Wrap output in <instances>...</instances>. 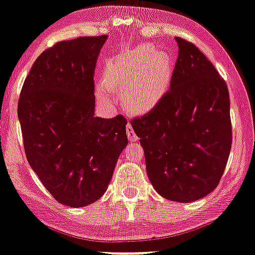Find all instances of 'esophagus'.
Segmentation results:
<instances>
[{"label": "esophagus", "mask_w": 255, "mask_h": 255, "mask_svg": "<svg viewBox=\"0 0 255 255\" xmlns=\"http://www.w3.org/2000/svg\"><path fill=\"white\" fill-rule=\"evenodd\" d=\"M127 135H128V138L129 140H137V135H136V132L134 131V129H132L131 125L130 124H127Z\"/></svg>", "instance_id": "1"}]
</instances>
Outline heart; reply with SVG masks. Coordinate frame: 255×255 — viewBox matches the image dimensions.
<instances>
[{"mask_svg": "<svg viewBox=\"0 0 255 255\" xmlns=\"http://www.w3.org/2000/svg\"><path fill=\"white\" fill-rule=\"evenodd\" d=\"M173 59L152 47H139L108 64L105 80L98 81L96 95L104 103L115 101L113 89L129 86L125 98L131 110L147 111L157 105L168 88L173 75Z\"/></svg>", "mask_w": 255, "mask_h": 255, "instance_id": "1", "label": "heart"}]
</instances>
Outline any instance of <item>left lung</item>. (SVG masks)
<instances>
[{
	"mask_svg": "<svg viewBox=\"0 0 255 255\" xmlns=\"http://www.w3.org/2000/svg\"><path fill=\"white\" fill-rule=\"evenodd\" d=\"M169 90L131 126L149 180L166 199L190 203L218 187L229 158L230 100L225 80L195 44L175 37Z\"/></svg>",
	"mask_w": 255,
	"mask_h": 255,
	"instance_id": "8db88e82",
	"label": "left lung"
}]
</instances>
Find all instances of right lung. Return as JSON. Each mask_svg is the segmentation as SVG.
Here are the masks:
<instances>
[{"instance_id":"1","label":"right lung","mask_w":255,"mask_h":255,"mask_svg":"<svg viewBox=\"0 0 255 255\" xmlns=\"http://www.w3.org/2000/svg\"><path fill=\"white\" fill-rule=\"evenodd\" d=\"M108 35L62 41L34 62L18 102L26 158L58 203L83 207L108 189L127 120L95 117L94 72Z\"/></svg>"}]
</instances>
